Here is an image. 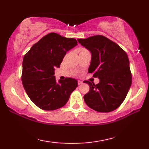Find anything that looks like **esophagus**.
Returning a JSON list of instances; mask_svg holds the SVG:
<instances>
[{
  "label": "esophagus",
  "mask_w": 149,
  "mask_h": 149,
  "mask_svg": "<svg viewBox=\"0 0 149 149\" xmlns=\"http://www.w3.org/2000/svg\"><path fill=\"white\" fill-rule=\"evenodd\" d=\"M81 84H83V82L81 81H78V85H81Z\"/></svg>",
  "instance_id": "esophagus-1"
}]
</instances>
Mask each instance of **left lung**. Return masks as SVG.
<instances>
[{
  "label": "left lung",
  "mask_w": 149,
  "mask_h": 149,
  "mask_svg": "<svg viewBox=\"0 0 149 149\" xmlns=\"http://www.w3.org/2000/svg\"><path fill=\"white\" fill-rule=\"evenodd\" d=\"M91 54L88 72L98 77L95 85L84 81L90 90L84 99L88 107L97 112H109L120 107L132 85V76L126 52L119 45L102 35L77 39Z\"/></svg>",
  "instance_id": "8db88e82"
}]
</instances>
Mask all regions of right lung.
Listing matches in <instances>:
<instances>
[{
  "instance_id": "add662e5",
  "label": "right lung",
  "mask_w": 149,
  "mask_h": 149,
  "mask_svg": "<svg viewBox=\"0 0 149 149\" xmlns=\"http://www.w3.org/2000/svg\"><path fill=\"white\" fill-rule=\"evenodd\" d=\"M77 45L74 38L50 33L31 47L23 60L22 84L34 104L45 110H54L66 104L77 87V81L65 78L56 81V68H60L66 52Z\"/></svg>"
}]
</instances>
